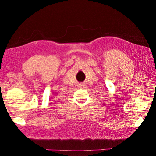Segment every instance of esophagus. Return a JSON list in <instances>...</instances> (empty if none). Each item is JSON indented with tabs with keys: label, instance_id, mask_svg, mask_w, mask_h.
<instances>
[{
	"label": "esophagus",
	"instance_id": "1",
	"mask_svg": "<svg viewBox=\"0 0 156 156\" xmlns=\"http://www.w3.org/2000/svg\"><path fill=\"white\" fill-rule=\"evenodd\" d=\"M79 87L81 88V89H84V88H85V84L83 83H80V84H79Z\"/></svg>",
	"mask_w": 156,
	"mask_h": 156
}]
</instances>
